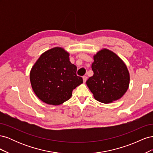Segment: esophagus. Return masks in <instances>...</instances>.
I'll return each mask as SVG.
<instances>
[{
  "mask_svg": "<svg viewBox=\"0 0 153 153\" xmlns=\"http://www.w3.org/2000/svg\"><path fill=\"white\" fill-rule=\"evenodd\" d=\"M87 80V76H83V81H84V82L85 83Z\"/></svg>",
  "mask_w": 153,
  "mask_h": 153,
  "instance_id": "esophagus-1",
  "label": "esophagus"
}]
</instances>
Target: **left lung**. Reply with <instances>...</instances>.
I'll return each mask as SVG.
<instances>
[{"label": "left lung", "mask_w": 153, "mask_h": 153, "mask_svg": "<svg viewBox=\"0 0 153 153\" xmlns=\"http://www.w3.org/2000/svg\"><path fill=\"white\" fill-rule=\"evenodd\" d=\"M91 67L94 75L86 84L96 100L109 103L121 98L127 91L129 84L127 67L112 51H99Z\"/></svg>", "instance_id": "1"}]
</instances>
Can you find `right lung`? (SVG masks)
I'll return each instance as SVG.
<instances>
[{"instance_id": "add662e5", "label": "right lung", "mask_w": 153, "mask_h": 153, "mask_svg": "<svg viewBox=\"0 0 153 153\" xmlns=\"http://www.w3.org/2000/svg\"><path fill=\"white\" fill-rule=\"evenodd\" d=\"M63 48H53L41 55L32 68L30 80L36 95L44 103L59 105L71 98L73 89L83 83L76 66Z\"/></svg>"}]
</instances>
